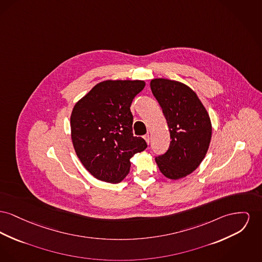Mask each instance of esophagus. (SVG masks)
<instances>
[{
  "label": "esophagus",
  "instance_id": "34e87169",
  "mask_svg": "<svg viewBox=\"0 0 262 262\" xmlns=\"http://www.w3.org/2000/svg\"><path fill=\"white\" fill-rule=\"evenodd\" d=\"M143 138H144V139L146 140V142H147V143H149V135H148V134L144 135V136H143Z\"/></svg>",
  "mask_w": 262,
  "mask_h": 262
}]
</instances>
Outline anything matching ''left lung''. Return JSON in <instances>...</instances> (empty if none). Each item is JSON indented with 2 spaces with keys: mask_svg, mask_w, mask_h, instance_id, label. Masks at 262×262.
<instances>
[{
  "mask_svg": "<svg viewBox=\"0 0 262 262\" xmlns=\"http://www.w3.org/2000/svg\"><path fill=\"white\" fill-rule=\"evenodd\" d=\"M150 88L162 108L169 127L168 149L157 155L160 172L179 179L200 165L212 138L210 117L197 95L184 84L167 79H154Z\"/></svg>",
  "mask_w": 262,
  "mask_h": 262,
  "instance_id": "left-lung-1",
  "label": "left lung"
}]
</instances>
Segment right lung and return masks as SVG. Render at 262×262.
<instances>
[{
    "label": "right lung",
    "instance_id": "right-lung-1",
    "mask_svg": "<svg viewBox=\"0 0 262 262\" xmlns=\"http://www.w3.org/2000/svg\"><path fill=\"white\" fill-rule=\"evenodd\" d=\"M144 86L140 80L104 81L73 108V145L80 161L95 178L121 182L129 172V159L147 147L144 139L134 137L130 112L135 97Z\"/></svg>",
    "mask_w": 262,
    "mask_h": 262
}]
</instances>
